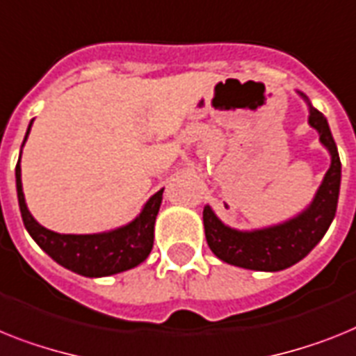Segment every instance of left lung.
<instances>
[{"mask_svg":"<svg viewBox=\"0 0 356 356\" xmlns=\"http://www.w3.org/2000/svg\"><path fill=\"white\" fill-rule=\"evenodd\" d=\"M309 124L318 130L322 145L331 154V166L312 206L288 222L257 232H237L224 226L210 210V206H206L202 211L206 241L220 261L246 270L280 271L304 259L324 237L337 213L340 192V157L327 121L312 104Z\"/></svg>","mask_w":356,"mask_h":356,"instance_id":"1","label":"left lung"}]
</instances>
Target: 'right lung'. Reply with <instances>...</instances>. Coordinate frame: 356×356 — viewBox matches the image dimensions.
Listing matches in <instances>:
<instances>
[{"instance_id": "add662e5", "label": "right lung", "mask_w": 356, "mask_h": 356, "mask_svg": "<svg viewBox=\"0 0 356 356\" xmlns=\"http://www.w3.org/2000/svg\"><path fill=\"white\" fill-rule=\"evenodd\" d=\"M31 127L26 130V136L31 132ZM16 188L26 232L40 244L43 252L49 253L54 261L65 266L67 270L85 277H106L136 268L150 255L154 246V224L163 201V190L146 202L136 220L122 228L97 235H61L43 228L26 210L25 195L21 188L19 161L16 164Z\"/></svg>"}]
</instances>
